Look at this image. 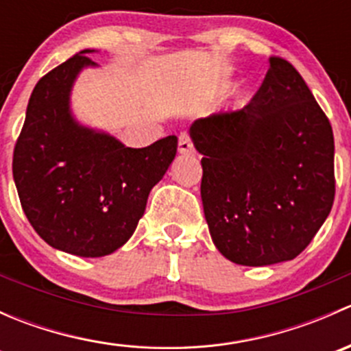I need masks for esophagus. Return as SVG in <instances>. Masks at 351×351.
<instances>
[{"instance_id": "esophagus-1", "label": "esophagus", "mask_w": 351, "mask_h": 351, "mask_svg": "<svg viewBox=\"0 0 351 351\" xmlns=\"http://www.w3.org/2000/svg\"><path fill=\"white\" fill-rule=\"evenodd\" d=\"M178 153L180 154H192L193 153V143L190 139L189 134H182L178 139Z\"/></svg>"}]
</instances>
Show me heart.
<instances>
[{
  "label": "heart",
  "instance_id": "obj_1",
  "mask_svg": "<svg viewBox=\"0 0 351 351\" xmlns=\"http://www.w3.org/2000/svg\"><path fill=\"white\" fill-rule=\"evenodd\" d=\"M232 88H234V83H222L221 86H219V95H228ZM246 104H247V97L244 93H241L239 97H236L234 101H232V108H241Z\"/></svg>",
  "mask_w": 351,
  "mask_h": 351
}]
</instances>
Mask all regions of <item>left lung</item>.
<instances>
[{
    "label": "left lung",
    "instance_id": "left-lung-1",
    "mask_svg": "<svg viewBox=\"0 0 351 351\" xmlns=\"http://www.w3.org/2000/svg\"><path fill=\"white\" fill-rule=\"evenodd\" d=\"M270 69L247 107L198 119L200 195L210 238L244 267L293 260L335 200V139L328 117L290 62Z\"/></svg>",
    "mask_w": 351,
    "mask_h": 351
}]
</instances>
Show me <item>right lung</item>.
<instances>
[{"mask_svg":"<svg viewBox=\"0 0 351 351\" xmlns=\"http://www.w3.org/2000/svg\"><path fill=\"white\" fill-rule=\"evenodd\" d=\"M93 52H77L35 84L13 153V180L32 228L56 250L83 258L107 256L129 241L178 144L168 136L134 149L74 117V83L98 67L86 56Z\"/></svg>","mask_w":351,"mask_h":351,"instance_id":"1","label":"right lung"}]
</instances>
